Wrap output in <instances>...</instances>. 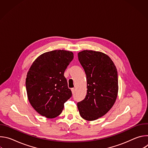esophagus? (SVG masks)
<instances>
[{
    "label": "esophagus",
    "instance_id": "esophagus-1",
    "mask_svg": "<svg viewBox=\"0 0 148 148\" xmlns=\"http://www.w3.org/2000/svg\"><path fill=\"white\" fill-rule=\"evenodd\" d=\"M71 91H72V93H73V94H74V92H75V89H74V88H71Z\"/></svg>",
    "mask_w": 148,
    "mask_h": 148
}]
</instances>
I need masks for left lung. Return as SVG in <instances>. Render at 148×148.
<instances>
[{"label": "left lung", "mask_w": 148, "mask_h": 148, "mask_svg": "<svg viewBox=\"0 0 148 148\" xmlns=\"http://www.w3.org/2000/svg\"><path fill=\"white\" fill-rule=\"evenodd\" d=\"M78 60L87 77L86 98L77 103L81 116L94 121L106 114L114 105L118 95V73L111 59L105 54L84 50Z\"/></svg>", "instance_id": "1"}]
</instances>
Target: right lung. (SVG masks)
Masks as SVG:
<instances>
[{
    "label": "right lung",
    "instance_id": "1",
    "mask_svg": "<svg viewBox=\"0 0 148 148\" xmlns=\"http://www.w3.org/2000/svg\"><path fill=\"white\" fill-rule=\"evenodd\" d=\"M73 58L71 51L54 50L40 56L30 68L26 79L28 99L42 116L57 117L71 97L64 73Z\"/></svg>",
    "mask_w": 148,
    "mask_h": 148
}]
</instances>
